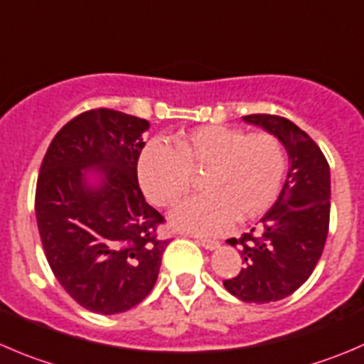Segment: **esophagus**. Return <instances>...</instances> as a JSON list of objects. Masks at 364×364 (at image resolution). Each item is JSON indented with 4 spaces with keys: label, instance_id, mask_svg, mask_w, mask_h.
Masks as SVG:
<instances>
[{
    "label": "esophagus",
    "instance_id": "34e87169",
    "mask_svg": "<svg viewBox=\"0 0 364 364\" xmlns=\"http://www.w3.org/2000/svg\"><path fill=\"white\" fill-rule=\"evenodd\" d=\"M197 243H199V245H203L204 249H208V250H215V249H218V247H220V243L217 242V240H208V238H197L196 240Z\"/></svg>",
    "mask_w": 364,
    "mask_h": 364
}]
</instances>
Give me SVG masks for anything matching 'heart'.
Returning <instances> with one entry per match:
<instances>
[{
  "mask_svg": "<svg viewBox=\"0 0 364 364\" xmlns=\"http://www.w3.org/2000/svg\"><path fill=\"white\" fill-rule=\"evenodd\" d=\"M287 156L283 144L270 133H250L222 124L200 126L183 133L174 147L151 142L136 164L140 186L160 208L174 206L199 176L200 196L179 204L171 215L178 229L217 235L232 220L259 217L281 190Z\"/></svg>",
  "mask_w": 364,
  "mask_h": 364,
  "instance_id": "b5f03b06",
  "label": "heart"
}]
</instances>
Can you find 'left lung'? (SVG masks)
<instances>
[{
    "instance_id": "left-lung-1",
    "label": "left lung",
    "mask_w": 364,
    "mask_h": 364,
    "mask_svg": "<svg viewBox=\"0 0 364 364\" xmlns=\"http://www.w3.org/2000/svg\"><path fill=\"white\" fill-rule=\"evenodd\" d=\"M243 121L261 126L283 142L290 158L287 181L259 228L229 238L240 245L245 267L224 281L243 302H276L302 287L315 270L329 231L331 172L315 140L279 115L252 114Z\"/></svg>"
}]
</instances>
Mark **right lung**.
Masks as SVG:
<instances>
[{
	"label": "right lung",
	"mask_w": 364,
	"mask_h": 364,
	"mask_svg": "<svg viewBox=\"0 0 364 364\" xmlns=\"http://www.w3.org/2000/svg\"><path fill=\"white\" fill-rule=\"evenodd\" d=\"M146 119L110 108L67 122L49 144L35 190L42 247L63 290L92 313L115 315L153 290L168 240L165 218L136 178ZM94 170L97 186L87 183Z\"/></svg>",
	"instance_id": "obj_1"
}]
</instances>
